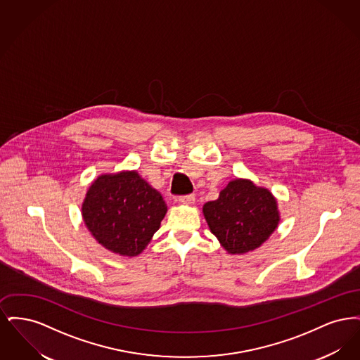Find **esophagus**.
I'll use <instances>...</instances> for the list:
<instances>
[{
    "mask_svg": "<svg viewBox=\"0 0 360 360\" xmlns=\"http://www.w3.org/2000/svg\"><path fill=\"white\" fill-rule=\"evenodd\" d=\"M181 204L185 205H193L195 202V195L194 194H186V195H181L178 200Z\"/></svg>",
    "mask_w": 360,
    "mask_h": 360,
    "instance_id": "1",
    "label": "esophagus"
}]
</instances>
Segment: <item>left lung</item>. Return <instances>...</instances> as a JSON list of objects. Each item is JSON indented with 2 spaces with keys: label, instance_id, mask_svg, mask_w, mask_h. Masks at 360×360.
I'll return each mask as SVG.
<instances>
[{
  "label": "left lung",
  "instance_id": "obj_1",
  "mask_svg": "<svg viewBox=\"0 0 360 360\" xmlns=\"http://www.w3.org/2000/svg\"><path fill=\"white\" fill-rule=\"evenodd\" d=\"M204 216L212 233L229 254L255 250L279 223L273 194L247 179L229 182L219 200L206 202Z\"/></svg>",
  "mask_w": 360,
  "mask_h": 360
}]
</instances>
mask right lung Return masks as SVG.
<instances>
[{"mask_svg":"<svg viewBox=\"0 0 360 360\" xmlns=\"http://www.w3.org/2000/svg\"><path fill=\"white\" fill-rule=\"evenodd\" d=\"M166 212L160 193L136 172L98 176L82 205L91 235L122 257H136L147 247Z\"/></svg>","mask_w":360,"mask_h":360,"instance_id":"right-lung-1","label":"right lung"}]
</instances>
